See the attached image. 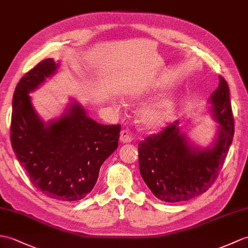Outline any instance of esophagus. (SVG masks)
<instances>
[{"instance_id":"34e87169","label":"esophagus","mask_w":248,"mask_h":248,"mask_svg":"<svg viewBox=\"0 0 248 248\" xmlns=\"http://www.w3.org/2000/svg\"><path fill=\"white\" fill-rule=\"evenodd\" d=\"M133 140V136L130 133L128 130H123L122 133H120V141L124 143H129Z\"/></svg>"}]
</instances>
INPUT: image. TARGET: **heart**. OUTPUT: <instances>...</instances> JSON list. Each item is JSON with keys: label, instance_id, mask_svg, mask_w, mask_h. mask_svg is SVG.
I'll list each match as a JSON object with an SVG mask.
<instances>
[{"label": "heart", "instance_id": "obj_1", "mask_svg": "<svg viewBox=\"0 0 248 248\" xmlns=\"http://www.w3.org/2000/svg\"><path fill=\"white\" fill-rule=\"evenodd\" d=\"M175 111V103L171 99H164L146 107L140 113L142 124L155 128L168 123Z\"/></svg>", "mask_w": 248, "mask_h": 248}]
</instances>
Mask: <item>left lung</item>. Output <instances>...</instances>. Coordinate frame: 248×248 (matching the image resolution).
<instances>
[{
	"mask_svg": "<svg viewBox=\"0 0 248 248\" xmlns=\"http://www.w3.org/2000/svg\"><path fill=\"white\" fill-rule=\"evenodd\" d=\"M209 105L217 123V136L209 147L195 146L181 131L178 122L138 143L140 175L164 202H183L206 192L222 169L232 142L234 124L229 88L221 76Z\"/></svg>",
	"mask_w": 248,
	"mask_h": 248,
	"instance_id": "1",
	"label": "left lung"
}]
</instances>
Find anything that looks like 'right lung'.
<instances>
[{"instance_id": "add662e5", "label": "right lung", "mask_w": 248, "mask_h": 248, "mask_svg": "<svg viewBox=\"0 0 248 248\" xmlns=\"http://www.w3.org/2000/svg\"><path fill=\"white\" fill-rule=\"evenodd\" d=\"M58 67L54 59H45L20 80L13 98L10 140L32 185L51 199L72 202L94 188L101 165L118 147L120 124L96 123L76 101L58 119L44 123L30 93Z\"/></svg>"}]
</instances>
